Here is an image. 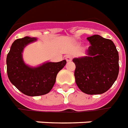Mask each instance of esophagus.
Returning a JSON list of instances; mask_svg holds the SVG:
<instances>
[{
	"mask_svg": "<svg viewBox=\"0 0 128 128\" xmlns=\"http://www.w3.org/2000/svg\"><path fill=\"white\" fill-rule=\"evenodd\" d=\"M65 59H66V60H67L68 62H70V61H71V60H72V56H70V55H68V56H66Z\"/></svg>",
	"mask_w": 128,
	"mask_h": 128,
	"instance_id": "1",
	"label": "esophagus"
}]
</instances>
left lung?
Returning <instances> with one entry per match:
<instances>
[{"label": "left lung", "mask_w": 128, "mask_h": 128, "mask_svg": "<svg viewBox=\"0 0 128 128\" xmlns=\"http://www.w3.org/2000/svg\"><path fill=\"white\" fill-rule=\"evenodd\" d=\"M91 46L84 57L75 58L76 83L83 93L96 95L111 87L119 74V54L112 41L98 34L87 38Z\"/></svg>", "instance_id": "left-lung-1"}]
</instances>
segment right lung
I'll use <instances>...</instances> for the list:
<instances>
[{"instance_id":"1","label":"right lung","mask_w":128,"mask_h":128,"mask_svg":"<svg viewBox=\"0 0 128 128\" xmlns=\"http://www.w3.org/2000/svg\"><path fill=\"white\" fill-rule=\"evenodd\" d=\"M35 40L36 38L29 37L15 40L6 56L9 80L22 94L28 96L49 93L56 82L57 74L66 64V60H63L57 63L48 62L34 68L25 65L22 56L23 49Z\"/></svg>"}]
</instances>
